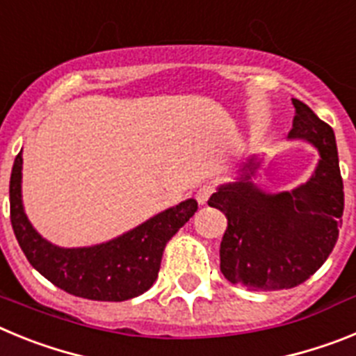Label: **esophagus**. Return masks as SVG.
Returning a JSON list of instances; mask_svg holds the SVG:
<instances>
[{
    "label": "esophagus",
    "instance_id": "34e87169",
    "mask_svg": "<svg viewBox=\"0 0 356 356\" xmlns=\"http://www.w3.org/2000/svg\"><path fill=\"white\" fill-rule=\"evenodd\" d=\"M213 191L216 188L212 187V185H203V187H200L196 191V201L200 203V205H205L207 201L210 200V196L213 194Z\"/></svg>",
    "mask_w": 356,
    "mask_h": 356
}]
</instances>
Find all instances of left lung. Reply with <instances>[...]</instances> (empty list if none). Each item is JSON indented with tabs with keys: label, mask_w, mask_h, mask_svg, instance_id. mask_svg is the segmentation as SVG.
I'll list each match as a JSON object with an SVG mask.
<instances>
[{
	"label": "left lung",
	"mask_w": 356,
	"mask_h": 356,
	"mask_svg": "<svg viewBox=\"0 0 356 356\" xmlns=\"http://www.w3.org/2000/svg\"><path fill=\"white\" fill-rule=\"evenodd\" d=\"M294 119L289 137L307 139L319 149L310 180L292 193L266 194L250 181L253 159L237 184L222 185L209 205L228 217L221 242V273L250 291H280L307 282L339 238L344 212V185L332 127L310 106L292 99Z\"/></svg>",
	"instance_id": "left-lung-1"
}]
</instances>
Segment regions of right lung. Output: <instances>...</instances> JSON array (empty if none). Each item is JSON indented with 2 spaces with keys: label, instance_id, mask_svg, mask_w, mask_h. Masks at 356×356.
<instances>
[{
  "label": "right lung",
  "instance_id": "obj_1",
  "mask_svg": "<svg viewBox=\"0 0 356 356\" xmlns=\"http://www.w3.org/2000/svg\"><path fill=\"white\" fill-rule=\"evenodd\" d=\"M23 156L10 175V222L28 262L67 294L94 301H127L153 285L165 244L194 216L196 200H187L114 241L92 248L64 250L31 228L21 203Z\"/></svg>",
  "mask_w": 356,
  "mask_h": 356
}]
</instances>
